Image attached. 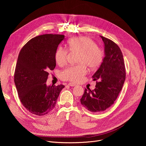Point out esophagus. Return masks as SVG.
I'll return each mask as SVG.
<instances>
[{
    "label": "esophagus",
    "mask_w": 146,
    "mask_h": 146,
    "mask_svg": "<svg viewBox=\"0 0 146 146\" xmlns=\"http://www.w3.org/2000/svg\"><path fill=\"white\" fill-rule=\"evenodd\" d=\"M68 86H70V87H74V86H76V84H74V83L70 82V83H69V84H68Z\"/></svg>",
    "instance_id": "1"
}]
</instances>
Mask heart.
Here are the masks:
<instances>
[{"instance_id":"heart-1","label":"heart","mask_w":146,"mask_h":146,"mask_svg":"<svg viewBox=\"0 0 146 146\" xmlns=\"http://www.w3.org/2000/svg\"><path fill=\"white\" fill-rule=\"evenodd\" d=\"M68 48L70 51L80 52L78 65L66 68L60 73L62 80L77 82L87 74L86 66L90 69L99 68L103 62L105 52L102 48L97 46L94 40L87 36L73 37L68 41ZM68 55L67 49L59 47L55 51L54 58L56 63L62 66L66 64Z\"/></svg>"}]
</instances>
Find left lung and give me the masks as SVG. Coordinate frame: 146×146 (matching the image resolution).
Listing matches in <instances>:
<instances>
[{
	"label": "left lung",
	"instance_id": "obj_1",
	"mask_svg": "<svg viewBox=\"0 0 146 146\" xmlns=\"http://www.w3.org/2000/svg\"><path fill=\"white\" fill-rule=\"evenodd\" d=\"M105 44V56L100 66L92 76L96 88L85 89L80 99L81 105L89 111L96 113L110 108L117 98L126 77L122 53L114 41L100 36Z\"/></svg>",
	"mask_w": 146,
	"mask_h": 146
}]
</instances>
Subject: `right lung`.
Here are the masks:
<instances>
[{
	"instance_id": "right-lung-1",
	"label": "right lung",
	"mask_w": 146,
	"mask_h": 146,
	"mask_svg": "<svg viewBox=\"0 0 146 146\" xmlns=\"http://www.w3.org/2000/svg\"><path fill=\"white\" fill-rule=\"evenodd\" d=\"M64 35L46 34L32 38L21 50L14 73L19 98L30 113L37 115L50 113L55 108L65 86H47L48 72L54 69V54Z\"/></svg>"
}]
</instances>
